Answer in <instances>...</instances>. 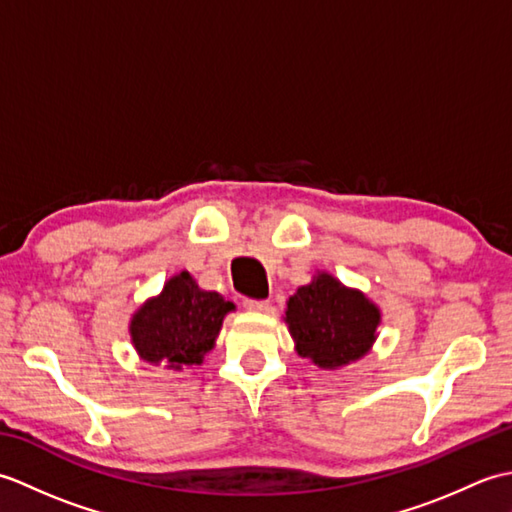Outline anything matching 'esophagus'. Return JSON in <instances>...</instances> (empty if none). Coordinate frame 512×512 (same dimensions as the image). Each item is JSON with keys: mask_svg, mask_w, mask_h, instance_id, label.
I'll return each mask as SVG.
<instances>
[{"mask_svg": "<svg viewBox=\"0 0 512 512\" xmlns=\"http://www.w3.org/2000/svg\"><path fill=\"white\" fill-rule=\"evenodd\" d=\"M244 306H246V310L264 312V310H268L270 301H268V299H246V301H244Z\"/></svg>", "mask_w": 512, "mask_h": 512, "instance_id": "34e87169", "label": "esophagus"}]
</instances>
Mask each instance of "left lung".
<instances>
[{"label":"left lung","instance_id":"left-lung-1","mask_svg":"<svg viewBox=\"0 0 512 512\" xmlns=\"http://www.w3.org/2000/svg\"><path fill=\"white\" fill-rule=\"evenodd\" d=\"M284 321L299 356L321 369H339L372 350L380 310L361 290L317 273L288 299Z\"/></svg>","mask_w":512,"mask_h":512}]
</instances>
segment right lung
<instances>
[{"mask_svg":"<svg viewBox=\"0 0 512 512\" xmlns=\"http://www.w3.org/2000/svg\"><path fill=\"white\" fill-rule=\"evenodd\" d=\"M231 310H235L231 301L202 290L187 270H182L167 281L158 297L147 299L134 312L129 334L143 361L180 372L184 367L202 365Z\"/></svg>","mask_w":512,"mask_h":512,"instance_id":"1","label":"right lung"}]
</instances>
